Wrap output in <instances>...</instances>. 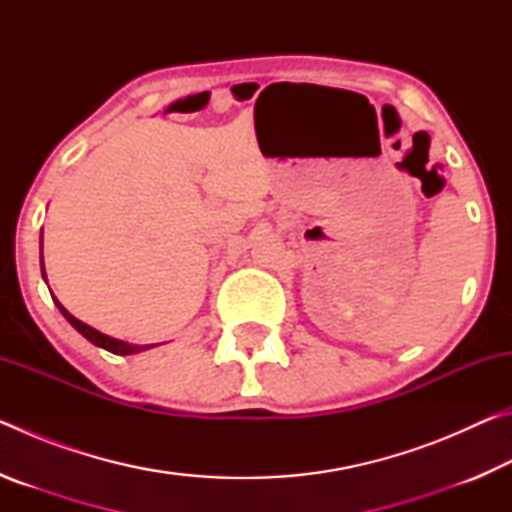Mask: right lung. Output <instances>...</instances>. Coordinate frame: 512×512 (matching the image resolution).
Returning <instances> with one entry per match:
<instances>
[{
    "label": "right lung",
    "instance_id": "add662e5",
    "mask_svg": "<svg viewBox=\"0 0 512 512\" xmlns=\"http://www.w3.org/2000/svg\"><path fill=\"white\" fill-rule=\"evenodd\" d=\"M40 271H42V277H45V282H47L45 262H42V232H40ZM51 298H54V296H51ZM54 305L60 309V314H63V316L67 318V323L72 325V327L76 329V332L83 334L85 339L97 345V348H103V350H108V352H112V354H121V357H126V354H137V352L151 350V348H155V345H158V343H151V345H135V343H128V341L112 339V336L103 334V332H99V329H94V327H90V325H85L83 320H79L76 316L69 314V311H67L63 305H60L58 298H54Z\"/></svg>",
    "mask_w": 512,
    "mask_h": 512
}]
</instances>
